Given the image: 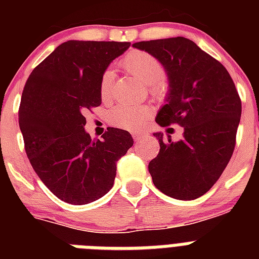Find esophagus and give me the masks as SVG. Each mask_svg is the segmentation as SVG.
I'll return each instance as SVG.
<instances>
[{
	"instance_id": "34e87169",
	"label": "esophagus",
	"mask_w": 259,
	"mask_h": 259,
	"mask_svg": "<svg viewBox=\"0 0 259 259\" xmlns=\"http://www.w3.org/2000/svg\"><path fill=\"white\" fill-rule=\"evenodd\" d=\"M144 136H145V134H143V132H134V137L136 143H140Z\"/></svg>"
}]
</instances>
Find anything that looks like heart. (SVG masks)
I'll return each instance as SVG.
<instances>
[{"label": "heart", "instance_id": "heart-1", "mask_svg": "<svg viewBox=\"0 0 259 259\" xmlns=\"http://www.w3.org/2000/svg\"><path fill=\"white\" fill-rule=\"evenodd\" d=\"M122 66L130 74L140 79L150 88V92L157 97L166 93V80L163 67L154 56L141 50H134L123 58ZM113 71H105L98 83V92L102 101H109L113 97ZM150 115V107L118 105L110 111V120L115 125L130 131L140 130Z\"/></svg>", "mask_w": 259, "mask_h": 259}]
</instances>
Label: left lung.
<instances>
[{
  "label": "left lung",
  "instance_id": "1",
  "mask_svg": "<svg viewBox=\"0 0 259 259\" xmlns=\"http://www.w3.org/2000/svg\"><path fill=\"white\" fill-rule=\"evenodd\" d=\"M154 56L168 80L164 105L155 122L178 123L183 139L171 141L155 132L159 153L148 166L155 188L175 200L191 201L206 193L232 157L241 101L232 77L221 62L185 37L135 42Z\"/></svg>",
  "mask_w": 259,
  "mask_h": 259
}]
</instances>
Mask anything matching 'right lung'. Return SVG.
Masks as SVG:
<instances>
[{"mask_svg":"<svg viewBox=\"0 0 259 259\" xmlns=\"http://www.w3.org/2000/svg\"><path fill=\"white\" fill-rule=\"evenodd\" d=\"M116 41H66L29 75L19 127L41 182L59 200L87 205L113 188L116 162L134 145L131 134L109 127L102 140L85 131L84 113L101 105L98 83L130 48Z\"/></svg>","mask_w":259,"mask_h":259,"instance_id":"obj_1","label":"right lung"}]
</instances>
